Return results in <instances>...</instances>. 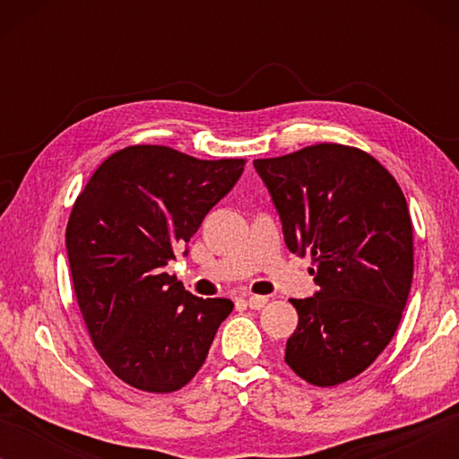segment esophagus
<instances>
[{
	"label": "esophagus",
	"instance_id": "obj_1",
	"mask_svg": "<svg viewBox=\"0 0 459 459\" xmlns=\"http://www.w3.org/2000/svg\"><path fill=\"white\" fill-rule=\"evenodd\" d=\"M267 297H259V294H250V297H247V303L250 309H263V307L267 305Z\"/></svg>",
	"mask_w": 459,
	"mask_h": 459
}]
</instances>
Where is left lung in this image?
<instances>
[{"mask_svg": "<svg viewBox=\"0 0 459 459\" xmlns=\"http://www.w3.org/2000/svg\"><path fill=\"white\" fill-rule=\"evenodd\" d=\"M286 247L311 255L319 290L290 299L299 325L286 363L316 386L342 385L376 361L403 316L413 278V230L397 179L374 156L316 143L256 159Z\"/></svg>", "mask_w": 459, "mask_h": 459, "instance_id": "left-lung-1", "label": "left lung"}]
</instances>
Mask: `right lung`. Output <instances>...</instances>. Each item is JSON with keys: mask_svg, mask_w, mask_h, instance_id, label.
<instances>
[{"mask_svg": "<svg viewBox=\"0 0 459 459\" xmlns=\"http://www.w3.org/2000/svg\"><path fill=\"white\" fill-rule=\"evenodd\" d=\"M244 165L129 146L110 154L74 200L66 250L81 316L100 357L129 386L159 394L186 386L234 309L230 299L194 297L165 265Z\"/></svg>", "mask_w": 459, "mask_h": 459, "instance_id": "obj_1", "label": "right lung"}]
</instances>
